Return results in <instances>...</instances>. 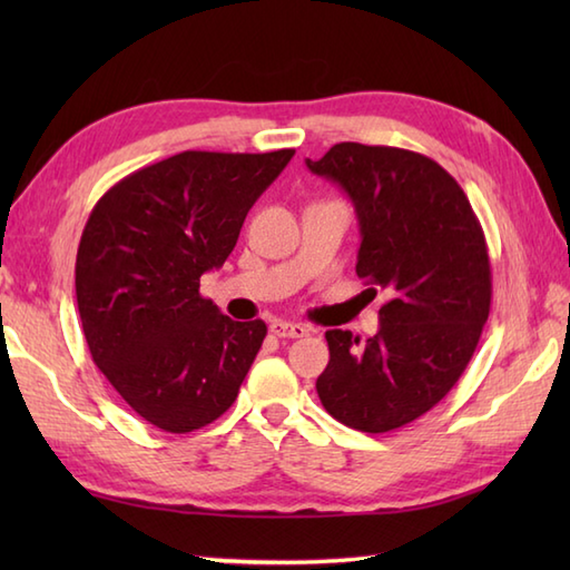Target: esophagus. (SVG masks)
<instances>
[{
	"label": "esophagus",
	"mask_w": 570,
	"mask_h": 570,
	"mask_svg": "<svg viewBox=\"0 0 570 570\" xmlns=\"http://www.w3.org/2000/svg\"><path fill=\"white\" fill-rule=\"evenodd\" d=\"M269 333L276 337H304L308 335V328L304 323H288V321H274L269 325Z\"/></svg>",
	"instance_id": "obj_1"
}]
</instances>
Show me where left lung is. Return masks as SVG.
Segmentation results:
<instances>
[{
    "label": "left lung",
    "instance_id": "left-lung-1",
    "mask_svg": "<svg viewBox=\"0 0 570 570\" xmlns=\"http://www.w3.org/2000/svg\"><path fill=\"white\" fill-rule=\"evenodd\" d=\"M306 166L353 200L357 276L392 296L367 341L325 333L321 404L350 429L394 431L439 404L475 353L492 298L485 235L458 180L423 154L343 141Z\"/></svg>",
    "mask_w": 570,
    "mask_h": 570
}]
</instances>
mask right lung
<instances>
[{"label": "right lung", "instance_id": "1", "mask_svg": "<svg viewBox=\"0 0 570 570\" xmlns=\"http://www.w3.org/2000/svg\"><path fill=\"white\" fill-rule=\"evenodd\" d=\"M292 156L180 151L119 180L85 223L76 259L85 341L156 429H203L237 399L266 325L223 316L200 296V276L225 264Z\"/></svg>", "mask_w": 570, "mask_h": 570}]
</instances>
